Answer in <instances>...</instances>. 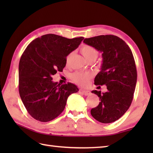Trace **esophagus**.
Segmentation results:
<instances>
[{
  "mask_svg": "<svg viewBox=\"0 0 153 153\" xmlns=\"http://www.w3.org/2000/svg\"><path fill=\"white\" fill-rule=\"evenodd\" d=\"M81 92H82L83 95H85V96L90 95V93H91L89 91H86V90H82V91H81Z\"/></svg>",
  "mask_w": 153,
  "mask_h": 153,
  "instance_id": "1",
  "label": "esophagus"
}]
</instances>
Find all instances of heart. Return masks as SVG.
<instances>
[{
  "label": "heart",
  "instance_id": "heart-1",
  "mask_svg": "<svg viewBox=\"0 0 153 153\" xmlns=\"http://www.w3.org/2000/svg\"><path fill=\"white\" fill-rule=\"evenodd\" d=\"M81 53L85 58L87 60L91 58H97L98 56V51L96 48L88 45H83L80 48ZM72 53L68 55L66 59V62L68 64ZM93 74L89 72H82V71H76L71 75V79L74 82L81 86H86L89 83V80L92 78Z\"/></svg>",
  "mask_w": 153,
  "mask_h": 153
}]
</instances>
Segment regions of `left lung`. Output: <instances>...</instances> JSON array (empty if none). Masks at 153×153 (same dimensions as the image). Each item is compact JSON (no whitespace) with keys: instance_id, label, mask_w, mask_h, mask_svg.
<instances>
[{"instance_id":"left-lung-1","label":"left lung","mask_w":153,"mask_h":153,"mask_svg":"<svg viewBox=\"0 0 153 153\" xmlns=\"http://www.w3.org/2000/svg\"><path fill=\"white\" fill-rule=\"evenodd\" d=\"M83 43L102 53L101 70L95 77V84L106 85L107 89L102 93L92 91L99 97L100 102L91 114L101 123L114 122L124 114L134 98L137 70L132 52L124 41L113 35L86 38Z\"/></svg>"}]
</instances>
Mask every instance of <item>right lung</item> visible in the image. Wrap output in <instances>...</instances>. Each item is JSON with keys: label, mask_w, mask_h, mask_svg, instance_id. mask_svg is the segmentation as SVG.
Here are the masks:
<instances>
[{"label": "right lung", "mask_w": 153, "mask_h": 153, "mask_svg": "<svg viewBox=\"0 0 153 153\" xmlns=\"http://www.w3.org/2000/svg\"><path fill=\"white\" fill-rule=\"evenodd\" d=\"M83 39L44 35L31 42L23 53L19 63V93L34 119L47 122L56 118L64 110L68 97L79 91L73 83L53 82L52 77L63 70L66 56Z\"/></svg>", "instance_id": "right-lung-1"}]
</instances>
